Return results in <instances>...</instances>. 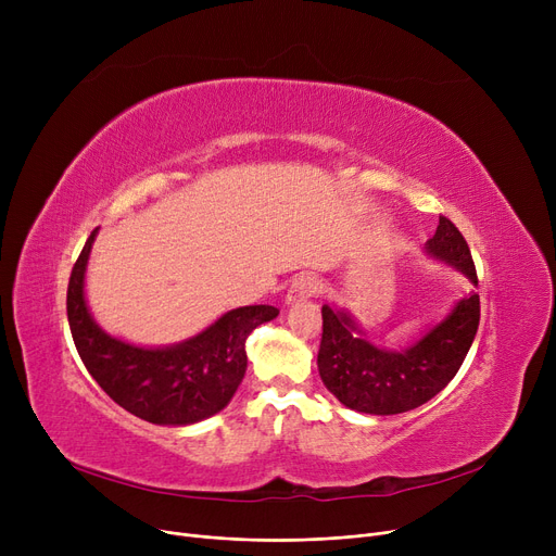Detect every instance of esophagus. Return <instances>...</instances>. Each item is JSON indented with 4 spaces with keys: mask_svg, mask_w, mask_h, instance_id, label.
Segmentation results:
<instances>
[{
    "mask_svg": "<svg viewBox=\"0 0 556 556\" xmlns=\"http://www.w3.org/2000/svg\"><path fill=\"white\" fill-rule=\"evenodd\" d=\"M317 293H319V281L313 275H300V277L293 279V283H290L286 302L288 304L302 302V300H308V298H313Z\"/></svg>",
    "mask_w": 556,
    "mask_h": 556,
    "instance_id": "34e87169",
    "label": "esophagus"
}]
</instances>
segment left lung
Returning a JSON list of instances; mask_svg holds the SVG:
<instances>
[{"instance_id": "8db88e82", "label": "left lung", "mask_w": 556, "mask_h": 556, "mask_svg": "<svg viewBox=\"0 0 556 556\" xmlns=\"http://www.w3.org/2000/svg\"><path fill=\"white\" fill-rule=\"evenodd\" d=\"M426 250L478 286L473 256L462 231L440 216ZM480 325V295L462 298L442 325L430 329L405 352L378 349L356 336V323L344 311L323 306V340L317 369L327 390L346 407L367 415L415 410L442 392L462 367Z\"/></svg>"}]
</instances>
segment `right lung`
<instances>
[{
    "label": "right lung",
    "mask_w": 556,
    "mask_h": 556,
    "mask_svg": "<svg viewBox=\"0 0 556 556\" xmlns=\"http://www.w3.org/2000/svg\"><path fill=\"white\" fill-rule=\"evenodd\" d=\"M94 233L97 229L83 245L67 286L70 329L87 371L114 403L143 421L187 426L220 413L243 381L248 336L277 317L279 308H233L195 338L164 349L110 338L97 327L83 295Z\"/></svg>",
    "instance_id": "add662e5"
}]
</instances>
